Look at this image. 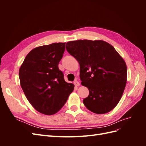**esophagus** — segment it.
Returning a JSON list of instances; mask_svg holds the SVG:
<instances>
[{"label":"esophagus","instance_id":"34e87169","mask_svg":"<svg viewBox=\"0 0 146 146\" xmlns=\"http://www.w3.org/2000/svg\"><path fill=\"white\" fill-rule=\"evenodd\" d=\"M74 85L76 86H80V83H79L77 80H76V81L74 82Z\"/></svg>","mask_w":146,"mask_h":146}]
</instances>
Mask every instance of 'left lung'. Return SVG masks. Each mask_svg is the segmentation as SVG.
I'll list each match as a JSON object with an SVG mask.
<instances>
[{"mask_svg": "<svg viewBox=\"0 0 146 146\" xmlns=\"http://www.w3.org/2000/svg\"><path fill=\"white\" fill-rule=\"evenodd\" d=\"M66 45V50L80 64L81 84L89 90L84 105L98 114L111 111L125 90V61L111 44L102 40L71 41Z\"/></svg>", "mask_w": 146, "mask_h": 146, "instance_id": "left-lung-1", "label": "left lung"}]
</instances>
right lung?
I'll use <instances>...</instances> for the list:
<instances>
[{
	"label": "right lung",
	"mask_w": 146,
	"mask_h": 146,
	"mask_svg": "<svg viewBox=\"0 0 146 146\" xmlns=\"http://www.w3.org/2000/svg\"><path fill=\"white\" fill-rule=\"evenodd\" d=\"M66 42L37 47L25 56L19 76L22 89L33 107L52 115L58 112L73 91L74 85L66 82L58 65Z\"/></svg>",
	"instance_id": "obj_1"
}]
</instances>
